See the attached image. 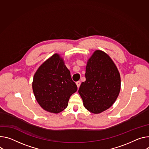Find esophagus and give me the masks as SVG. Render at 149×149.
Segmentation results:
<instances>
[{"instance_id": "34e87169", "label": "esophagus", "mask_w": 149, "mask_h": 149, "mask_svg": "<svg viewBox=\"0 0 149 149\" xmlns=\"http://www.w3.org/2000/svg\"><path fill=\"white\" fill-rule=\"evenodd\" d=\"M76 84H77V87L79 88V86H80V85H81V82H80V81H77V82L76 83Z\"/></svg>"}]
</instances>
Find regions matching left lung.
<instances>
[{
  "label": "left lung",
  "instance_id": "8db88e82",
  "mask_svg": "<svg viewBox=\"0 0 149 149\" xmlns=\"http://www.w3.org/2000/svg\"><path fill=\"white\" fill-rule=\"evenodd\" d=\"M86 81L78 93L86 109L93 113H101L112 106L120 89V78L111 58L101 50H96L88 61Z\"/></svg>",
  "mask_w": 149,
  "mask_h": 149
}]
</instances>
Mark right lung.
<instances>
[{"label": "right lung", "instance_id": "1", "mask_svg": "<svg viewBox=\"0 0 149 149\" xmlns=\"http://www.w3.org/2000/svg\"><path fill=\"white\" fill-rule=\"evenodd\" d=\"M33 90L36 100L43 109L58 113L68 106L77 86L63 59L55 54L38 68L34 76Z\"/></svg>", "mask_w": 149, "mask_h": 149}]
</instances>
